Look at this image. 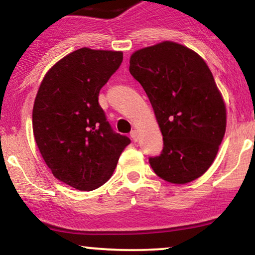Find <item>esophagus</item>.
Here are the masks:
<instances>
[{
    "label": "esophagus",
    "mask_w": 255,
    "mask_h": 255,
    "mask_svg": "<svg viewBox=\"0 0 255 255\" xmlns=\"http://www.w3.org/2000/svg\"><path fill=\"white\" fill-rule=\"evenodd\" d=\"M130 136H131V138H132L133 142H137V140H138V131L132 130V131H131Z\"/></svg>",
    "instance_id": "esophagus-1"
}]
</instances>
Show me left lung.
<instances>
[{
	"label": "left lung",
	"instance_id": "obj_1",
	"mask_svg": "<svg viewBox=\"0 0 255 255\" xmlns=\"http://www.w3.org/2000/svg\"><path fill=\"white\" fill-rule=\"evenodd\" d=\"M130 74L143 87L163 136L154 172L172 184L202 176L226 133V105L204 59L184 45L163 41L132 53Z\"/></svg>",
	"mask_w": 255,
	"mask_h": 255
}]
</instances>
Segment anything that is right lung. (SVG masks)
<instances>
[{"mask_svg":"<svg viewBox=\"0 0 255 255\" xmlns=\"http://www.w3.org/2000/svg\"><path fill=\"white\" fill-rule=\"evenodd\" d=\"M123 62L121 51L82 47L47 71L32 115L39 151L55 178L93 191L112 176L128 137L117 133L99 105V93Z\"/></svg>","mask_w":255,"mask_h":255,"instance_id":"obj_1","label":"right lung"}]
</instances>
